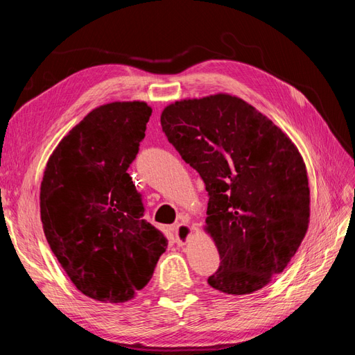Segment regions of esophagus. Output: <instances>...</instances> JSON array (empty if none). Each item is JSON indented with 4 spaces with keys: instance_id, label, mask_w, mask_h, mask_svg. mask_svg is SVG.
Wrapping results in <instances>:
<instances>
[{
    "instance_id": "34e87169",
    "label": "esophagus",
    "mask_w": 355,
    "mask_h": 355,
    "mask_svg": "<svg viewBox=\"0 0 355 355\" xmlns=\"http://www.w3.org/2000/svg\"><path fill=\"white\" fill-rule=\"evenodd\" d=\"M175 231V237H176V243L178 244H185L189 239V235L192 234V228L191 225L187 223V222H182V223H178L176 227L173 228Z\"/></svg>"
}]
</instances>
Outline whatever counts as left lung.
Wrapping results in <instances>:
<instances>
[{
  "instance_id": "obj_1",
  "label": "left lung",
  "mask_w": 355,
  "mask_h": 355,
  "mask_svg": "<svg viewBox=\"0 0 355 355\" xmlns=\"http://www.w3.org/2000/svg\"><path fill=\"white\" fill-rule=\"evenodd\" d=\"M161 127L209 192L206 231L220 256L209 284L249 295L283 272L309 222L302 157L270 118L230 94L168 105Z\"/></svg>"
}]
</instances>
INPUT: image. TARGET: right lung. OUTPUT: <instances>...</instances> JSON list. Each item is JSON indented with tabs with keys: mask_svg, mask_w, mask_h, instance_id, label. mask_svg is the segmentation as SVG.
<instances>
[{
	"mask_svg": "<svg viewBox=\"0 0 355 355\" xmlns=\"http://www.w3.org/2000/svg\"><path fill=\"white\" fill-rule=\"evenodd\" d=\"M153 110L99 106L62 139L41 182V222L51 252L81 293L127 302L151 280L167 239L144 219L128 167Z\"/></svg>",
	"mask_w": 355,
	"mask_h": 355,
	"instance_id": "add662e5",
	"label": "right lung"
}]
</instances>
